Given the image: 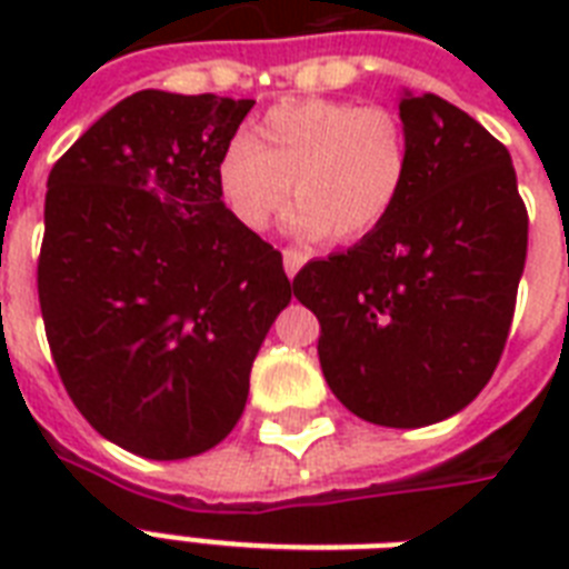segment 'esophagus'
Returning <instances> with one entry per match:
<instances>
[{"label":"esophagus","mask_w":569,"mask_h":569,"mask_svg":"<svg viewBox=\"0 0 569 569\" xmlns=\"http://www.w3.org/2000/svg\"><path fill=\"white\" fill-rule=\"evenodd\" d=\"M310 257H312V253L307 248H286L283 250L286 274H289V277L298 274V271H301V268L307 266V262H310Z\"/></svg>","instance_id":"1"}]
</instances>
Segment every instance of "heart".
Segmentation results:
<instances>
[{"mask_svg": "<svg viewBox=\"0 0 569 569\" xmlns=\"http://www.w3.org/2000/svg\"><path fill=\"white\" fill-rule=\"evenodd\" d=\"M218 191L248 230H266L295 191L303 236L360 241L396 212L410 144L396 114L348 100H292L268 109L218 159Z\"/></svg>", "mask_w": 569, "mask_h": 569, "instance_id": "obj_1", "label": "heart"}]
</instances>
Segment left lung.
<instances>
[{
    "instance_id": "1",
    "label": "left lung",
    "mask_w": 569,
    "mask_h": 569,
    "mask_svg": "<svg viewBox=\"0 0 569 569\" xmlns=\"http://www.w3.org/2000/svg\"><path fill=\"white\" fill-rule=\"evenodd\" d=\"M410 177L389 221L295 277L333 396L366 422L422 428L487 387L508 342L529 212L511 156L437 93L398 102Z\"/></svg>"
}]
</instances>
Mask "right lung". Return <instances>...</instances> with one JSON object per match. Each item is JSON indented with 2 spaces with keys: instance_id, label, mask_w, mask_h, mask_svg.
Here are the masks:
<instances>
[{
  "instance_id": "obj_1",
  "label": "right lung",
  "mask_w": 569,
  "mask_h": 569,
  "mask_svg": "<svg viewBox=\"0 0 569 569\" xmlns=\"http://www.w3.org/2000/svg\"><path fill=\"white\" fill-rule=\"evenodd\" d=\"M250 109L138 91L49 171V351L79 413L141 458H191L236 428L253 357L292 301L280 250L232 218L214 177Z\"/></svg>"
}]
</instances>
